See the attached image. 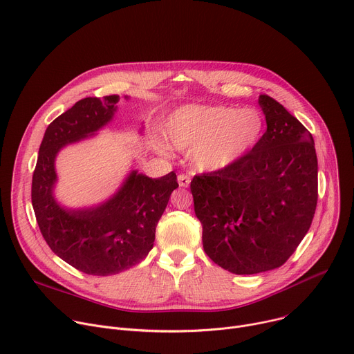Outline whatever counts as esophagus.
<instances>
[{
	"instance_id": "obj_1",
	"label": "esophagus",
	"mask_w": 354,
	"mask_h": 354,
	"mask_svg": "<svg viewBox=\"0 0 354 354\" xmlns=\"http://www.w3.org/2000/svg\"><path fill=\"white\" fill-rule=\"evenodd\" d=\"M178 182H179L180 187H187L190 185V178L187 175H185V174H180L178 176Z\"/></svg>"
}]
</instances>
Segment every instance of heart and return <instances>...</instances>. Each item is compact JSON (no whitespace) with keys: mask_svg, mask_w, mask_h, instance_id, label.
<instances>
[{"mask_svg":"<svg viewBox=\"0 0 354 354\" xmlns=\"http://www.w3.org/2000/svg\"><path fill=\"white\" fill-rule=\"evenodd\" d=\"M264 120L254 109L187 104L175 110L164 124L167 142L190 151L199 171L216 172L237 164L260 141ZM159 152L165 147L156 144Z\"/></svg>","mask_w":354,"mask_h":354,"instance_id":"1","label":"heart"}]
</instances>
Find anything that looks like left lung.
Returning a JSON list of instances; mask_svg holds the SVG:
<instances>
[{
  "label": "left lung",
  "instance_id": "1",
  "mask_svg": "<svg viewBox=\"0 0 354 354\" xmlns=\"http://www.w3.org/2000/svg\"><path fill=\"white\" fill-rule=\"evenodd\" d=\"M267 131L233 167L190 182L209 259L239 275L281 267L308 233L317 203L312 134L261 94Z\"/></svg>",
  "mask_w": 354,
  "mask_h": 354
}]
</instances>
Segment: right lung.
Wrapping results in <instances>:
<instances>
[{
    "label": "right lung",
    "mask_w": 354,
    "mask_h": 354,
    "mask_svg": "<svg viewBox=\"0 0 354 354\" xmlns=\"http://www.w3.org/2000/svg\"><path fill=\"white\" fill-rule=\"evenodd\" d=\"M118 100L115 94L86 97L55 118L45 131L32 176V206L45 241L63 261L88 275L118 274L142 261L153 247L156 224L171 194L179 186L175 172L152 179L131 171L99 206L65 209L55 201L57 152L107 125Z\"/></svg>",
    "instance_id": "obj_1"
}]
</instances>
